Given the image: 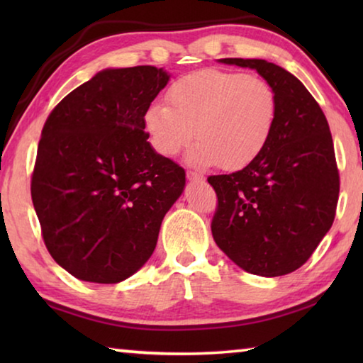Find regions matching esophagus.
Instances as JSON below:
<instances>
[{"mask_svg": "<svg viewBox=\"0 0 363 363\" xmlns=\"http://www.w3.org/2000/svg\"><path fill=\"white\" fill-rule=\"evenodd\" d=\"M187 179L194 182H203L205 176L201 173H196V171H187Z\"/></svg>", "mask_w": 363, "mask_h": 363, "instance_id": "34e87169", "label": "esophagus"}]
</instances>
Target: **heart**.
I'll use <instances>...</instances> for the list:
<instances>
[{
  "label": "heart",
  "mask_w": 363,
  "mask_h": 363,
  "mask_svg": "<svg viewBox=\"0 0 363 363\" xmlns=\"http://www.w3.org/2000/svg\"><path fill=\"white\" fill-rule=\"evenodd\" d=\"M167 104L145 108L144 126L160 155L174 157L194 136L196 167L237 171L266 149L279 120V97L266 79L243 72L203 69L169 84Z\"/></svg>",
  "instance_id": "heart-1"
}]
</instances>
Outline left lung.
<instances>
[{
    "label": "left lung",
    "instance_id": "obj_1",
    "mask_svg": "<svg viewBox=\"0 0 363 363\" xmlns=\"http://www.w3.org/2000/svg\"><path fill=\"white\" fill-rule=\"evenodd\" d=\"M255 69L279 97V120L264 152L232 174L210 176L218 247L250 274L299 269L335 220L340 196L333 139L320 106L290 72L262 59H220Z\"/></svg>",
    "mask_w": 363,
    "mask_h": 363
}]
</instances>
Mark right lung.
Returning a JSON list of instances; mask_svg holds the SVG:
<instances>
[{
  "label": "right lung",
  "instance_id": "add662e5",
  "mask_svg": "<svg viewBox=\"0 0 363 363\" xmlns=\"http://www.w3.org/2000/svg\"><path fill=\"white\" fill-rule=\"evenodd\" d=\"M168 79L150 65L102 70L43 126L30 190L49 255L73 277L118 284L157 247L186 186L184 168L144 131L145 108Z\"/></svg>",
  "mask_w": 363,
  "mask_h": 363
}]
</instances>
